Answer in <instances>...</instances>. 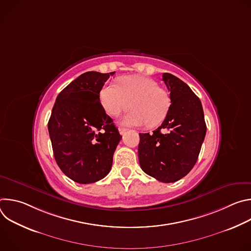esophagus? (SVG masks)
<instances>
[{
  "instance_id": "esophagus-1",
  "label": "esophagus",
  "mask_w": 251,
  "mask_h": 251,
  "mask_svg": "<svg viewBox=\"0 0 251 251\" xmlns=\"http://www.w3.org/2000/svg\"><path fill=\"white\" fill-rule=\"evenodd\" d=\"M126 131H127V129H126V128H119V132H120V134H121V135H124Z\"/></svg>"
}]
</instances>
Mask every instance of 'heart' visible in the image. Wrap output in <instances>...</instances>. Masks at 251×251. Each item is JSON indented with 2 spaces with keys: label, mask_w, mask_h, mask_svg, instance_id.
I'll return each mask as SVG.
<instances>
[{
  "label": "heart",
  "mask_w": 251,
  "mask_h": 251,
  "mask_svg": "<svg viewBox=\"0 0 251 251\" xmlns=\"http://www.w3.org/2000/svg\"><path fill=\"white\" fill-rule=\"evenodd\" d=\"M100 101L105 111L112 116L131 106L133 110L121 119V123L127 126L147 124L156 127L166 119L171 107L169 93L158 87L155 80L142 75L124 76L119 79L118 86L105 85L100 91Z\"/></svg>",
  "instance_id": "obj_1"
}]
</instances>
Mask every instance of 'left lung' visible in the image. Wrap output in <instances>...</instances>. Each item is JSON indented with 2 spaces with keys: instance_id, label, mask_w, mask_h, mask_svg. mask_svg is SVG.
Wrapping results in <instances>:
<instances>
[{
  "instance_id": "left-lung-1",
  "label": "left lung",
  "mask_w": 251,
  "mask_h": 251,
  "mask_svg": "<svg viewBox=\"0 0 251 251\" xmlns=\"http://www.w3.org/2000/svg\"><path fill=\"white\" fill-rule=\"evenodd\" d=\"M163 81L170 91V111L153 134H139L138 157L147 175L162 183H174L197 163L206 125L201 102L189 85L167 73Z\"/></svg>"
}]
</instances>
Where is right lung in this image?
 Segmentation results:
<instances>
[{
  "label": "right lung",
  "instance_id": "add662e5",
  "mask_svg": "<svg viewBox=\"0 0 251 251\" xmlns=\"http://www.w3.org/2000/svg\"><path fill=\"white\" fill-rule=\"evenodd\" d=\"M114 74L81 75L57 95L53 105L48 124L53 156L62 173L79 184L95 183L108 175L122 139L99 98Z\"/></svg>",
  "mask_w": 251,
  "mask_h": 251
}]
</instances>
